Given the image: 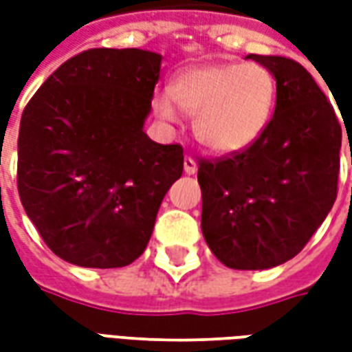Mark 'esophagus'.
Wrapping results in <instances>:
<instances>
[{"label":"esophagus","instance_id":"34e87169","mask_svg":"<svg viewBox=\"0 0 352 352\" xmlns=\"http://www.w3.org/2000/svg\"><path fill=\"white\" fill-rule=\"evenodd\" d=\"M183 166H184V171H186L188 175H194V173L198 171V164H196V160H194L192 156H184Z\"/></svg>","mask_w":352,"mask_h":352}]
</instances>
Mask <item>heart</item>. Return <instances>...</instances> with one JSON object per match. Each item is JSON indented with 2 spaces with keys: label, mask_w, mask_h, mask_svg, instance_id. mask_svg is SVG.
Returning <instances> with one entry per match:
<instances>
[{
  "label": "heart",
  "mask_w": 352,
  "mask_h": 352,
  "mask_svg": "<svg viewBox=\"0 0 352 352\" xmlns=\"http://www.w3.org/2000/svg\"><path fill=\"white\" fill-rule=\"evenodd\" d=\"M275 79L260 64H211L177 75L168 96L154 98L156 115L194 116L196 138L209 151L232 154L262 135L275 107Z\"/></svg>",
  "instance_id": "1"
}]
</instances>
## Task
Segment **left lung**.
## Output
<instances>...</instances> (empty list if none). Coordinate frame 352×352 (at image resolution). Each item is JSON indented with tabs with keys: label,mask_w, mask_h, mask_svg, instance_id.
Listing matches in <instances>:
<instances>
[{
	"label": "left lung",
	"mask_w": 352,
	"mask_h": 352,
	"mask_svg": "<svg viewBox=\"0 0 352 352\" xmlns=\"http://www.w3.org/2000/svg\"><path fill=\"white\" fill-rule=\"evenodd\" d=\"M247 58L277 80L275 111L252 145L198 160L201 232L224 265L267 270L294 258L330 213L345 131L303 65L285 56Z\"/></svg>",
	"instance_id": "1"
}]
</instances>
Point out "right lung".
<instances>
[{
    "label": "right lung",
    "mask_w": 352,
    "mask_h": 352,
    "mask_svg": "<svg viewBox=\"0 0 352 352\" xmlns=\"http://www.w3.org/2000/svg\"><path fill=\"white\" fill-rule=\"evenodd\" d=\"M160 54L90 49L69 58L20 118V201L50 251L82 267L139 258L183 146L146 138Z\"/></svg>",
    "instance_id": "right-lung-1"
}]
</instances>
